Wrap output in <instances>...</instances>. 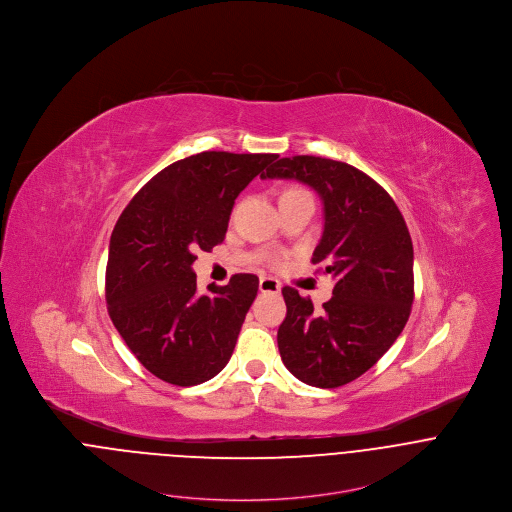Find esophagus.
Returning <instances> with one entry per match:
<instances>
[{
  "label": "esophagus",
  "instance_id": "esophagus-1",
  "mask_svg": "<svg viewBox=\"0 0 512 512\" xmlns=\"http://www.w3.org/2000/svg\"><path fill=\"white\" fill-rule=\"evenodd\" d=\"M260 292L262 293H280L282 290V284L276 280V278H260Z\"/></svg>",
  "mask_w": 512,
  "mask_h": 512
}]
</instances>
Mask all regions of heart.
Here are the masks:
<instances>
[{
	"instance_id": "1",
	"label": "heart",
	"mask_w": 512,
	"mask_h": 512,
	"mask_svg": "<svg viewBox=\"0 0 512 512\" xmlns=\"http://www.w3.org/2000/svg\"><path fill=\"white\" fill-rule=\"evenodd\" d=\"M295 193H303V191H301V189H288L282 197H286V195H295Z\"/></svg>"
}]
</instances>
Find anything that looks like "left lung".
Listing matches in <instances>:
<instances>
[{
	"mask_svg": "<svg viewBox=\"0 0 512 512\" xmlns=\"http://www.w3.org/2000/svg\"><path fill=\"white\" fill-rule=\"evenodd\" d=\"M262 179H295L323 201V236L311 262L335 278L333 297L313 311L284 288L278 349L295 378L317 388L353 382L392 347L414 301V248L392 197L357 167L313 155L276 161Z\"/></svg>",
	"mask_w": 512,
	"mask_h": 512,
	"instance_id": "1",
	"label": "left lung"
}]
</instances>
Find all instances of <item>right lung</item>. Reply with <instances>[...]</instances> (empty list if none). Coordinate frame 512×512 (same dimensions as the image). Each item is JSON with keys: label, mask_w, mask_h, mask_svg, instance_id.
<instances>
[{"label": "right lung", "mask_w": 512, "mask_h": 512, "mask_svg": "<svg viewBox=\"0 0 512 512\" xmlns=\"http://www.w3.org/2000/svg\"><path fill=\"white\" fill-rule=\"evenodd\" d=\"M276 153L203 151L151 177L110 236L108 313L136 359L175 386L211 380L232 357L258 293L254 274L197 293V250L224 240L236 197Z\"/></svg>", "instance_id": "right-lung-1"}]
</instances>
